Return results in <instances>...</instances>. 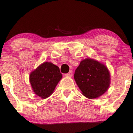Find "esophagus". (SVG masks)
Wrapping results in <instances>:
<instances>
[{
  "mask_svg": "<svg viewBox=\"0 0 133 133\" xmlns=\"http://www.w3.org/2000/svg\"><path fill=\"white\" fill-rule=\"evenodd\" d=\"M65 76H66V77H71L72 76H73V71H69V73H67V74H65Z\"/></svg>",
  "mask_w": 133,
  "mask_h": 133,
  "instance_id": "obj_1",
  "label": "esophagus"
}]
</instances>
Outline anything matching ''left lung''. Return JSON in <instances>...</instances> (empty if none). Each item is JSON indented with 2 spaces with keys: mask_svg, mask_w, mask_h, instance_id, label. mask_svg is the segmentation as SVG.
Instances as JSON below:
<instances>
[{
  "mask_svg": "<svg viewBox=\"0 0 133 133\" xmlns=\"http://www.w3.org/2000/svg\"><path fill=\"white\" fill-rule=\"evenodd\" d=\"M74 78L82 94L89 99L102 95L110 86L109 69L105 65L94 59L82 60L76 69Z\"/></svg>",
  "mask_w": 133,
  "mask_h": 133,
  "instance_id": "1",
  "label": "left lung"
}]
</instances>
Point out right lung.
I'll use <instances>...</instances> for the list:
<instances>
[{
  "instance_id": "obj_1",
  "label": "right lung",
  "mask_w": 133,
  "mask_h": 133,
  "mask_svg": "<svg viewBox=\"0 0 133 133\" xmlns=\"http://www.w3.org/2000/svg\"><path fill=\"white\" fill-rule=\"evenodd\" d=\"M62 77L60 69L51 62H45L30 74V82L34 92L45 99L53 93Z\"/></svg>"
}]
</instances>
